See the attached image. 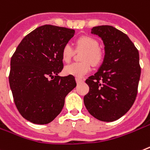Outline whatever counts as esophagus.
<instances>
[{
	"mask_svg": "<svg viewBox=\"0 0 150 150\" xmlns=\"http://www.w3.org/2000/svg\"><path fill=\"white\" fill-rule=\"evenodd\" d=\"M75 80H76V82H77L78 84H79V83H81L83 81L82 79H79V78H76V79H75Z\"/></svg>",
	"mask_w": 150,
	"mask_h": 150,
	"instance_id": "obj_1",
	"label": "esophagus"
}]
</instances>
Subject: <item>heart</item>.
<instances>
[{
    "label": "heart",
    "mask_w": 150,
    "mask_h": 150,
    "mask_svg": "<svg viewBox=\"0 0 150 150\" xmlns=\"http://www.w3.org/2000/svg\"><path fill=\"white\" fill-rule=\"evenodd\" d=\"M76 47L79 50H85L83 54V62H74L69 64L64 68V72L67 75H73L77 78H82L91 70V63L98 65L102 59V55L98 50V42L90 36H81L78 39ZM74 55V50L71 44L66 43L62 50V57L65 62L71 60Z\"/></svg>",
    "instance_id": "1"
}]
</instances>
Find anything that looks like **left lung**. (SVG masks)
<instances>
[{
    "label": "left lung",
    "instance_id": "8db88e82",
    "mask_svg": "<svg viewBox=\"0 0 150 150\" xmlns=\"http://www.w3.org/2000/svg\"><path fill=\"white\" fill-rule=\"evenodd\" d=\"M91 33L101 38L105 55L98 71L85 81L89 92L84 103L94 117L112 122L135 101L141 73L139 52L127 35L114 26H94Z\"/></svg>",
    "mask_w": 150,
    "mask_h": 150
}]
</instances>
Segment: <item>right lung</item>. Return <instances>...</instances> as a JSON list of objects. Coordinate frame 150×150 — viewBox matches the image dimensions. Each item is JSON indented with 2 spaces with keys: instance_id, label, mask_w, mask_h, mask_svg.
Here are the masks:
<instances>
[{
  "instance_id": "right-lung-1",
  "label": "right lung",
  "mask_w": 150,
  "mask_h": 150,
  "mask_svg": "<svg viewBox=\"0 0 150 150\" xmlns=\"http://www.w3.org/2000/svg\"><path fill=\"white\" fill-rule=\"evenodd\" d=\"M75 30L44 25L26 35L11 59L9 83L17 110L33 124H46L62 111L76 87L72 75L61 77L62 50Z\"/></svg>"
}]
</instances>
